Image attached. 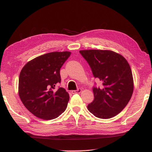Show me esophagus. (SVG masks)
Here are the masks:
<instances>
[{
	"label": "esophagus",
	"instance_id": "obj_1",
	"mask_svg": "<svg viewBox=\"0 0 152 152\" xmlns=\"http://www.w3.org/2000/svg\"><path fill=\"white\" fill-rule=\"evenodd\" d=\"M81 91H82V89L80 88H78V89H76V90H73V91H71V93H72V94H76V93H81Z\"/></svg>",
	"mask_w": 152,
	"mask_h": 152
}]
</instances>
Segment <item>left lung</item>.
I'll use <instances>...</instances> for the list:
<instances>
[{
    "label": "left lung",
    "instance_id": "8db88e82",
    "mask_svg": "<svg viewBox=\"0 0 152 152\" xmlns=\"http://www.w3.org/2000/svg\"><path fill=\"white\" fill-rule=\"evenodd\" d=\"M88 63L93 76L102 83L93 88L94 100L88 105L96 117L109 119L123 110L133 95V78L131 67L121 55L110 50L80 51Z\"/></svg>",
    "mask_w": 152,
    "mask_h": 152
}]
</instances>
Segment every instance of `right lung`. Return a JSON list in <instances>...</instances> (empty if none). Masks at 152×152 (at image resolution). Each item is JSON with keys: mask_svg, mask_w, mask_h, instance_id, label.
I'll list each match as a JSON object with an SVG mask.
<instances>
[{"mask_svg": "<svg viewBox=\"0 0 152 152\" xmlns=\"http://www.w3.org/2000/svg\"><path fill=\"white\" fill-rule=\"evenodd\" d=\"M69 51L51 52L34 58L23 68L19 78V95L23 104L37 117L50 120L64 112L69 95L61 83L60 69Z\"/></svg>", "mask_w": 152, "mask_h": 152, "instance_id": "1", "label": "right lung"}]
</instances>
